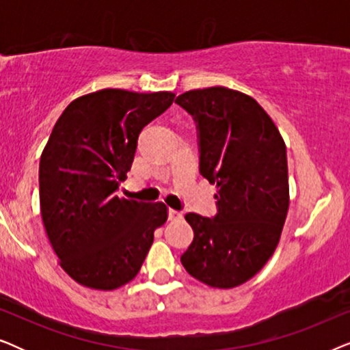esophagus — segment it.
<instances>
[{
	"label": "esophagus",
	"instance_id": "1",
	"mask_svg": "<svg viewBox=\"0 0 350 350\" xmlns=\"http://www.w3.org/2000/svg\"><path fill=\"white\" fill-rule=\"evenodd\" d=\"M169 218H170V219H180V218H183V212H180V210H175V208H170V210H169Z\"/></svg>",
	"mask_w": 350,
	"mask_h": 350
}]
</instances>
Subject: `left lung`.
<instances>
[{
	"mask_svg": "<svg viewBox=\"0 0 350 350\" xmlns=\"http://www.w3.org/2000/svg\"><path fill=\"white\" fill-rule=\"evenodd\" d=\"M176 103L198 121L200 174L218 189L217 217L186 213L194 239L181 262L205 285L234 288L279 245L290 205L285 142L266 109L239 90L194 89Z\"/></svg>",
	"mask_w": 350,
	"mask_h": 350,
	"instance_id": "1",
	"label": "left lung"
}]
</instances>
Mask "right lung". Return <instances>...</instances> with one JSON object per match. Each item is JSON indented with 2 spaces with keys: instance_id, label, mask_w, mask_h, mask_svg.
Instances as JSON below:
<instances>
[{
  "instance_id": "1",
  "label": "right lung",
  "mask_w": 350,
  "mask_h": 350,
  "mask_svg": "<svg viewBox=\"0 0 350 350\" xmlns=\"http://www.w3.org/2000/svg\"><path fill=\"white\" fill-rule=\"evenodd\" d=\"M175 94L102 89L73 100L57 119L40 161V204L59 265L79 285L111 291L140 271L164 202L119 198L142 129Z\"/></svg>"
}]
</instances>
